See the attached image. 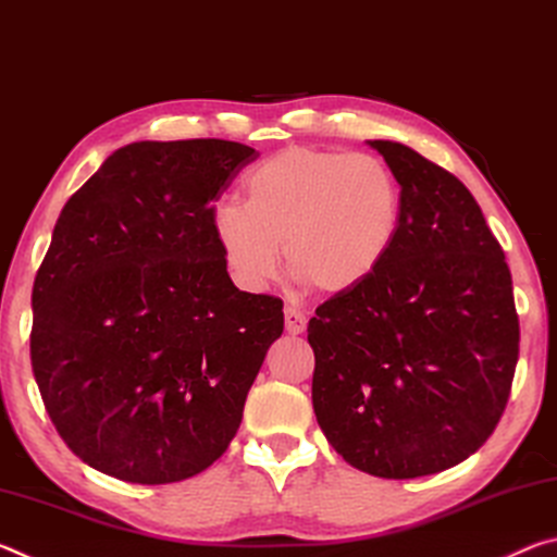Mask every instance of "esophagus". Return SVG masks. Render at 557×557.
<instances>
[{"label":"esophagus","instance_id":"1","mask_svg":"<svg viewBox=\"0 0 557 557\" xmlns=\"http://www.w3.org/2000/svg\"><path fill=\"white\" fill-rule=\"evenodd\" d=\"M285 329H287V334H292V336L305 332V329H307L305 312H299V309H295V307H285Z\"/></svg>","mask_w":557,"mask_h":557}]
</instances>
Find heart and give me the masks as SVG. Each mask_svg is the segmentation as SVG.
<instances>
[{"label": "heart", "mask_w": 557, "mask_h": 557, "mask_svg": "<svg viewBox=\"0 0 557 557\" xmlns=\"http://www.w3.org/2000/svg\"><path fill=\"white\" fill-rule=\"evenodd\" d=\"M243 203L211 211V233L235 285L262 292L287 270L322 295L369 282L391 256L403 219L393 169L373 154L289 147L240 184Z\"/></svg>", "instance_id": "b5f03b06"}]
</instances>
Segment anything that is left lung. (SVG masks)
<instances>
[{"mask_svg": "<svg viewBox=\"0 0 557 557\" xmlns=\"http://www.w3.org/2000/svg\"><path fill=\"white\" fill-rule=\"evenodd\" d=\"M403 194L381 270L309 319L317 422L383 479L445 471L502 420L518 361L511 270L469 188L388 139L369 143Z\"/></svg>", "mask_w": 557, "mask_h": 557, "instance_id": "8db88e82", "label": "left lung"}]
</instances>
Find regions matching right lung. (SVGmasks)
<instances>
[{
	"mask_svg": "<svg viewBox=\"0 0 557 557\" xmlns=\"http://www.w3.org/2000/svg\"><path fill=\"white\" fill-rule=\"evenodd\" d=\"M256 157L225 139L132 143L55 221L32 292V369L65 445L102 474L182 482L240 428L285 314L233 285L211 211Z\"/></svg>",
	"mask_w": 557,
	"mask_h": 557,
	"instance_id": "obj_1",
	"label": "right lung"
}]
</instances>
